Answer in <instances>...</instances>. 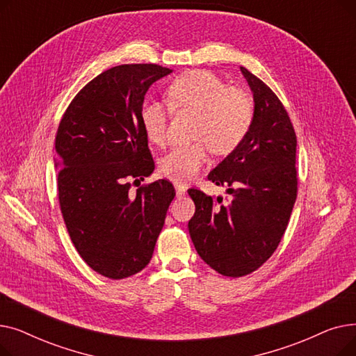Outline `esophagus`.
<instances>
[{
    "mask_svg": "<svg viewBox=\"0 0 356 356\" xmlns=\"http://www.w3.org/2000/svg\"><path fill=\"white\" fill-rule=\"evenodd\" d=\"M176 195L179 197L184 196L186 195V186H181V184H176Z\"/></svg>",
    "mask_w": 356,
    "mask_h": 356,
    "instance_id": "34e87169",
    "label": "esophagus"
}]
</instances>
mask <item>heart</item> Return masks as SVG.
<instances>
[{
	"label": "heart",
	"mask_w": 356,
	"mask_h": 356,
	"mask_svg": "<svg viewBox=\"0 0 356 356\" xmlns=\"http://www.w3.org/2000/svg\"><path fill=\"white\" fill-rule=\"evenodd\" d=\"M168 105L173 111L196 112L189 144L176 145L160 164L164 177L176 183L192 180L207 164L209 148L225 156L244 141L254 120V105L245 92L228 88L209 70H191L177 76L167 88ZM170 109L157 101H147L140 111V120L147 138L164 145Z\"/></svg>",
	"instance_id": "b5f03b06"
}]
</instances>
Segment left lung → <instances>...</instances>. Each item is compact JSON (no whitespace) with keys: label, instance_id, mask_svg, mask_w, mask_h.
<instances>
[{"label":"left lung","instance_id":"8db88e82","mask_svg":"<svg viewBox=\"0 0 356 356\" xmlns=\"http://www.w3.org/2000/svg\"><path fill=\"white\" fill-rule=\"evenodd\" d=\"M254 95L250 133L208 175L228 186L231 199L199 189L189 234L200 258L227 277L251 274L263 266L282 241L297 197V138L284 105L275 93L241 66Z\"/></svg>","mask_w":356,"mask_h":356}]
</instances>
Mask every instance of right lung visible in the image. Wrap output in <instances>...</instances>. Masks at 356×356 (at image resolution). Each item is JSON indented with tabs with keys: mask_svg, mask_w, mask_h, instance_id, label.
<instances>
[{
	"mask_svg": "<svg viewBox=\"0 0 356 356\" xmlns=\"http://www.w3.org/2000/svg\"><path fill=\"white\" fill-rule=\"evenodd\" d=\"M168 73L153 63L102 72L72 99L56 134L58 196L69 236L85 263L112 280L149 263L176 196L165 179L129 193L131 180L154 170L140 111L148 88Z\"/></svg>",
	"mask_w": 356,
	"mask_h": 356,
	"instance_id": "obj_1",
	"label": "right lung"
}]
</instances>
